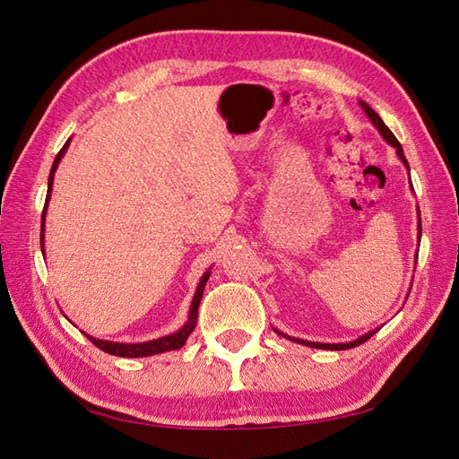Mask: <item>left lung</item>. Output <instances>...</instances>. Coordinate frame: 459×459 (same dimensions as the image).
Wrapping results in <instances>:
<instances>
[{
  "label": "left lung",
  "instance_id": "8db88e82",
  "mask_svg": "<svg viewBox=\"0 0 459 459\" xmlns=\"http://www.w3.org/2000/svg\"><path fill=\"white\" fill-rule=\"evenodd\" d=\"M359 105L364 107V110H366V115L369 117V120L375 124V126H377V130L381 132V135L385 137V140L391 143L393 147H396V152H398V157H400V160L406 164V169L410 170V164H408V160H406V157H404V151H402V145L398 143V140L394 137V134L388 130L386 126H385V122L381 120V117L375 113V110L368 105V103H364V101H359ZM420 235H421V220H420ZM280 333V331H277ZM375 333H377V329L375 331H369L368 335H364V337H359L358 341H352V342H344V344H325V342H310V341H300V339H293V337H289V335H283V333H280V335H283L285 339H289V341H295V342H300V344H304V346H312V349H324V351H346V349H354V346H358V344H362V342H366L369 337H373Z\"/></svg>",
  "mask_w": 459,
  "mask_h": 459
}]
</instances>
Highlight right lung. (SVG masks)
<instances>
[{"label": "right lung", "instance_id": "add662e5", "mask_svg": "<svg viewBox=\"0 0 459 459\" xmlns=\"http://www.w3.org/2000/svg\"><path fill=\"white\" fill-rule=\"evenodd\" d=\"M68 143H71V140H68V142L63 145V149L57 152V157H55V160H53L51 172H49V179H48V197H46V201H48L49 195H51L53 176H55V170H57V164H59L61 157L65 155V151H66ZM46 208H48V203H46V206H44V212H41V235H39L41 248H44V218H46ZM208 275H211V272H206V273L203 275V280H201V283H199V287H197V293H195V297H193V302H191L187 324H186L182 329H179L178 333H172V335L157 339V341L142 342V344H122V342L100 341V339H93V337H90V335H86V337H88L100 351L108 352V354H113V356H122V358H143V356H152V354H160V352H169V351L182 349V346H184L186 341H187V337L191 335V331L195 329V325H197L199 302H201V299H203V289H204V285H206Z\"/></svg>", "mask_w": 459, "mask_h": 459}]
</instances>
